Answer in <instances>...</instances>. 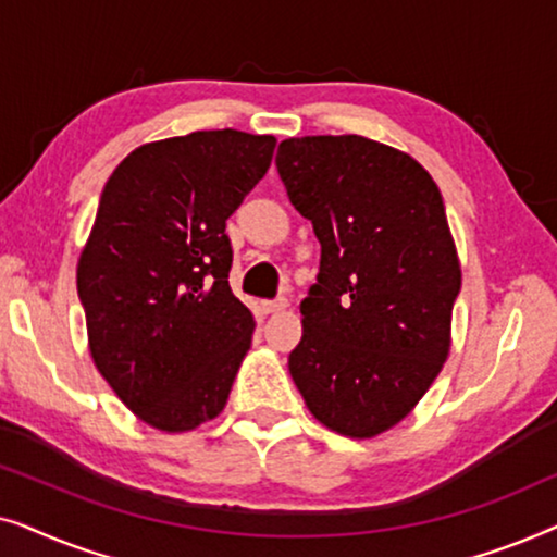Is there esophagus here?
Returning <instances> with one entry per match:
<instances>
[{
  "label": "esophagus",
  "mask_w": 557,
  "mask_h": 557,
  "mask_svg": "<svg viewBox=\"0 0 557 557\" xmlns=\"http://www.w3.org/2000/svg\"><path fill=\"white\" fill-rule=\"evenodd\" d=\"M288 307V301L284 296H278V299H271V301H261V311L263 314H276V311H284Z\"/></svg>",
  "instance_id": "obj_1"
}]
</instances>
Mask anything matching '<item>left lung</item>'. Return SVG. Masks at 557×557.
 I'll list each match as a JSON object with an SVG mask.
<instances>
[{
    "label": "left lung",
    "instance_id": "left-lung-1",
    "mask_svg": "<svg viewBox=\"0 0 557 557\" xmlns=\"http://www.w3.org/2000/svg\"><path fill=\"white\" fill-rule=\"evenodd\" d=\"M276 166L322 243L288 370L319 423L372 438L416 408L451 349L461 265L444 197L413 157L357 134L281 141Z\"/></svg>",
    "mask_w": 557,
    "mask_h": 557
}]
</instances>
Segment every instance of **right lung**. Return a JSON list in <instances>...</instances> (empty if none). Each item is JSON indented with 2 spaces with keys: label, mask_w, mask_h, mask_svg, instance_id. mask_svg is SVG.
Returning <instances> with one entry per match:
<instances>
[{
  "label": "right lung",
  "mask_w": 557,
  "mask_h": 557,
  "mask_svg": "<svg viewBox=\"0 0 557 557\" xmlns=\"http://www.w3.org/2000/svg\"><path fill=\"white\" fill-rule=\"evenodd\" d=\"M276 139L235 128L134 149L106 182L78 261L96 368L166 433L220 416L253 339L231 292L225 220L269 172Z\"/></svg>",
  "instance_id": "right-lung-1"
}]
</instances>
